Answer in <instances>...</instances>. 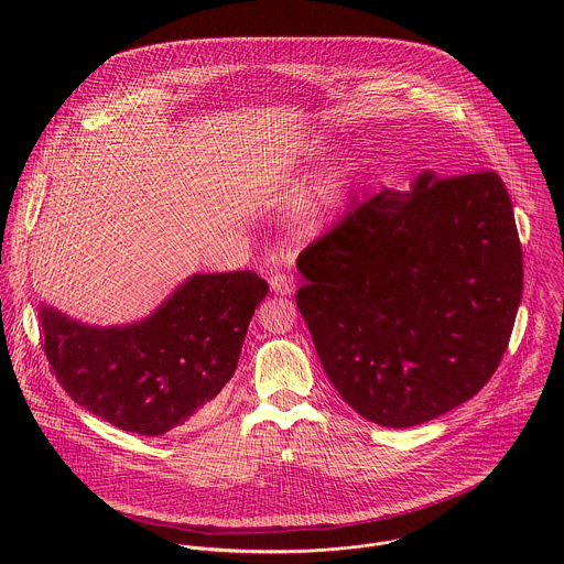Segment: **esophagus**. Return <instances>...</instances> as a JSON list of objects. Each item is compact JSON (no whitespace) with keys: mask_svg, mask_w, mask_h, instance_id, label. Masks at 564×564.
I'll use <instances>...</instances> for the list:
<instances>
[{"mask_svg":"<svg viewBox=\"0 0 564 564\" xmlns=\"http://www.w3.org/2000/svg\"><path fill=\"white\" fill-rule=\"evenodd\" d=\"M269 282H271V291L275 295H293V291H295V280L289 273H273Z\"/></svg>","mask_w":564,"mask_h":564,"instance_id":"1","label":"esophagus"}]
</instances>
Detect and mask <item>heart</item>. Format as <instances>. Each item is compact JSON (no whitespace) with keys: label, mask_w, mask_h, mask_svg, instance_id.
I'll use <instances>...</instances> for the list:
<instances>
[{"label":"heart","mask_w":564,"mask_h":564,"mask_svg":"<svg viewBox=\"0 0 564 564\" xmlns=\"http://www.w3.org/2000/svg\"><path fill=\"white\" fill-rule=\"evenodd\" d=\"M347 184L349 182H347V173L345 171L332 173L327 177V182H325L322 195H319V210L317 213H322V215L336 213V208H338V204H340V199H343V195L347 191Z\"/></svg>","instance_id":"heart-1"}]
</instances>
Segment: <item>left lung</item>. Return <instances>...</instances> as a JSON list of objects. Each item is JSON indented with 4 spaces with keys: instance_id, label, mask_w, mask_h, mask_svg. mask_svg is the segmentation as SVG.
<instances>
[{
    "instance_id": "8db88e82",
    "label": "left lung",
    "mask_w": 564,
    "mask_h": 564,
    "mask_svg": "<svg viewBox=\"0 0 564 564\" xmlns=\"http://www.w3.org/2000/svg\"><path fill=\"white\" fill-rule=\"evenodd\" d=\"M521 258L497 173L425 169L300 253L295 300L338 395L378 425L412 427L495 373L523 293Z\"/></svg>"
}]
</instances>
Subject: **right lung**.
I'll return each instance as SVG.
<instances>
[{"mask_svg": "<svg viewBox=\"0 0 564 564\" xmlns=\"http://www.w3.org/2000/svg\"><path fill=\"white\" fill-rule=\"evenodd\" d=\"M267 293L245 269L188 275L141 322L90 325L45 302L36 311L65 393L119 430L161 436L213 408Z\"/></svg>", "mask_w": 564, "mask_h": 564, "instance_id": "1", "label": "right lung"}]
</instances>
